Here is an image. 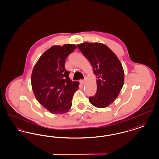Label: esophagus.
Instances as JSON below:
<instances>
[{"label":"esophagus","instance_id":"34e87169","mask_svg":"<svg viewBox=\"0 0 159 159\" xmlns=\"http://www.w3.org/2000/svg\"><path fill=\"white\" fill-rule=\"evenodd\" d=\"M86 79L84 78V79H83V80H80V83H82V84H83L84 83L86 82Z\"/></svg>","mask_w":159,"mask_h":159}]
</instances>
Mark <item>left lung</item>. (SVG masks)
Instances as JSON below:
<instances>
[{"label": "left lung", "instance_id": "obj_1", "mask_svg": "<svg viewBox=\"0 0 159 159\" xmlns=\"http://www.w3.org/2000/svg\"><path fill=\"white\" fill-rule=\"evenodd\" d=\"M93 67L97 78L95 95L89 97L90 103L97 108L107 107L118 97L124 82V72L120 61L107 45L84 43L77 45Z\"/></svg>", "mask_w": 159, "mask_h": 159}]
</instances>
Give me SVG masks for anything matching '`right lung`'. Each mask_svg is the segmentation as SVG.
Returning a JSON list of instances; mask_svg holds the SVG:
<instances>
[{
  "label": "right lung",
  "mask_w": 159,
  "mask_h": 159,
  "mask_svg": "<svg viewBox=\"0 0 159 159\" xmlns=\"http://www.w3.org/2000/svg\"><path fill=\"white\" fill-rule=\"evenodd\" d=\"M76 48L74 44L54 45L39 57L31 75L32 90L39 103L51 113L67 112L79 88L65 69L66 58Z\"/></svg>",
  "instance_id": "right-lung-1"
}]
</instances>
